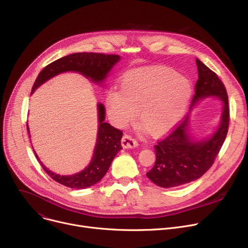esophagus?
Masks as SVG:
<instances>
[{
  "instance_id": "esophagus-1",
  "label": "esophagus",
  "mask_w": 248,
  "mask_h": 248,
  "mask_svg": "<svg viewBox=\"0 0 248 248\" xmlns=\"http://www.w3.org/2000/svg\"><path fill=\"white\" fill-rule=\"evenodd\" d=\"M122 146L124 149H134L138 147V141L129 135H124L122 139Z\"/></svg>"
}]
</instances>
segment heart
Masks as SVG:
<instances>
[{
  "mask_svg": "<svg viewBox=\"0 0 248 248\" xmlns=\"http://www.w3.org/2000/svg\"><path fill=\"white\" fill-rule=\"evenodd\" d=\"M192 96L186 77L165 68L139 69L126 74L122 88L110 86L104 96L113 124L124 127L137 117L152 135L170 131L185 114Z\"/></svg>",
  "mask_w": 248,
  "mask_h": 248,
  "instance_id": "b5f03b06",
  "label": "heart"
}]
</instances>
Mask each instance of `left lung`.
Returning a JSON list of instances; mask_svg holds the SVG:
<instances>
[{
    "label": "left lung",
    "instance_id": "8db88e82",
    "mask_svg": "<svg viewBox=\"0 0 248 248\" xmlns=\"http://www.w3.org/2000/svg\"><path fill=\"white\" fill-rule=\"evenodd\" d=\"M196 64L199 76L190 113L199 101L211 97L221 100L223 111L217 127L210 136L198 139L189 133V113L170 136L155 146V162L147 177L162 188L182 186L202 177L213 165L228 132L229 108L225 86L198 58Z\"/></svg>",
    "mask_w": 248,
    "mask_h": 248
}]
</instances>
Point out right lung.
Wrapping results in <instances>:
<instances>
[{
  "label": "right lung",
  "mask_w": 248,
  "mask_h": 248,
  "mask_svg": "<svg viewBox=\"0 0 248 248\" xmlns=\"http://www.w3.org/2000/svg\"><path fill=\"white\" fill-rule=\"evenodd\" d=\"M120 55H106L99 53H73L62 57L49 65L39 73L34 82L32 93L42 84L61 73L76 72L84 76L93 83L104 87L107 77L117 62H120ZM97 135L96 141L90 163L82 171L73 175H59L51 170L41 162L33 149L37 160L40 163L44 171L59 184L73 189H86L93 186L103 178L109 169L112 160L123 147L121 140L123 132L109 124L106 120V108L101 102L97 103ZM27 131L30 136V129L27 124ZM33 148V146H32Z\"/></svg>",
  "instance_id": "add662e5"
}]
</instances>
